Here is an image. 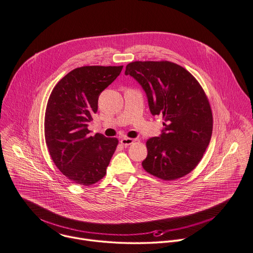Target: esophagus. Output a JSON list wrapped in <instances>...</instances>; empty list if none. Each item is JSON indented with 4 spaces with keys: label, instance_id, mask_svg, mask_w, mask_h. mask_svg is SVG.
Returning <instances> with one entry per match:
<instances>
[{
    "label": "esophagus",
    "instance_id": "esophagus-1",
    "mask_svg": "<svg viewBox=\"0 0 253 253\" xmlns=\"http://www.w3.org/2000/svg\"><path fill=\"white\" fill-rule=\"evenodd\" d=\"M135 141H136V140H135V139H132V138H123V139H121L120 143H121L123 146L127 147V146L133 144Z\"/></svg>",
    "mask_w": 253,
    "mask_h": 253
}]
</instances>
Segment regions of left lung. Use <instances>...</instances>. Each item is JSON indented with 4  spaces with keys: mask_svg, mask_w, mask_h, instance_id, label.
<instances>
[{
    "mask_svg": "<svg viewBox=\"0 0 253 253\" xmlns=\"http://www.w3.org/2000/svg\"><path fill=\"white\" fill-rule=\"evenodd\" d=\"M125 75L136 79L147 93L153 115L165 122L161 137L147 140L143 169L163 180H176L200 163L213 132V113L199 82L169 61H135Z\"/></svg>",
    "mask_w": 253,
    "mask_h": 253,
    "instance_id": "left-lung-1",
    "label": "left lung"
}]
</instances>
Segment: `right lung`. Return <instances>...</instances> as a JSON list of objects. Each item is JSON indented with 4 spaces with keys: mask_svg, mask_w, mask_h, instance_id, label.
Wrapping results in <instances>:
<instances>
[{
    "mask_svg": "<svg viewBox=\"0 0 253 253\" xmlns=\"http://www.w3.org/2000/svg\"><path fill=\"white\" fill-rule=\"evenodd\" d=\"M123 66H84L62 78L49 96L44 136L58 169L74 183L91 185L106 174L118 139L89 136L88 122L97 112L98 96Z\"/></svg>",
    "mask_w": 253,
    "mask_h": 253,
    "instance_id": "1",
    "label": "right lung"
}]
</instances>
